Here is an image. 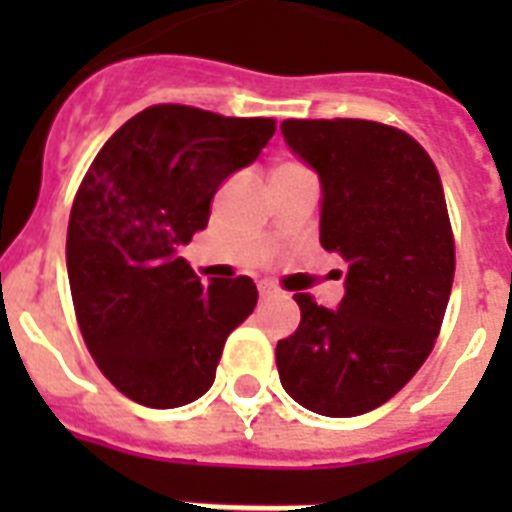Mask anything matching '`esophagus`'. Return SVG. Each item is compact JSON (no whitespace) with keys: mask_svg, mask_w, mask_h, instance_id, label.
Listing matches in <instances>:
<instances>
[{"mask_svg":"<svg viewBox=\"0 0 512 512\" xmlns=\"http://www.w3.org/2000/svg\"><path fill=\"white\" fill-rule=\"evenodd\" d=\"M257 292H260V297H263V300H271V297H281L279 287H273L271 281H260V284H257Z\"/></svg>","mask_w":512,"mask_h":512,"instance_id":"esophagus-1","label":"esophagus"}]
</instances>
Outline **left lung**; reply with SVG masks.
<instances>
[{
  "instance_id": "8db88e82",
  "label": "left lung",
  "mask_w": 512,
  "mask_h": 512,
  "mask_svg": "<svg viewBox=\"0 0 512 512\" xmlns=\"http://www.w3.org/2000/svg\"><path fill=\"white\" fill-rule=\"evenodd\" d=\"M289 151L319 175V241L348 263L337 308L295 295L300 327L276 345L281 385L324 417L393 398L433 350L454 279L444 185L406 132L364 119H287Z\"/></svg>"
}]
</instances>
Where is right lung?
Listing matches in <instances>:
<instances>
[{"label":"right lung","mask_w":512,"mask_h":512,"mask_svg":"<svg viewBox=\"0 0 512 512\" xmlns=\"http://www.w3.org/2000/svg\"><path fill=\"white\" fill-rule=\"evenodd\" d=\"M273 132V119L151 106L84 175L68 220V284L95 364L132 401L175 409L204 396L225 340L255 311V281L204 287L180 247L207 228L217 188Z\"/></svg>","instance_id":"add662e5"}]
</instances>
